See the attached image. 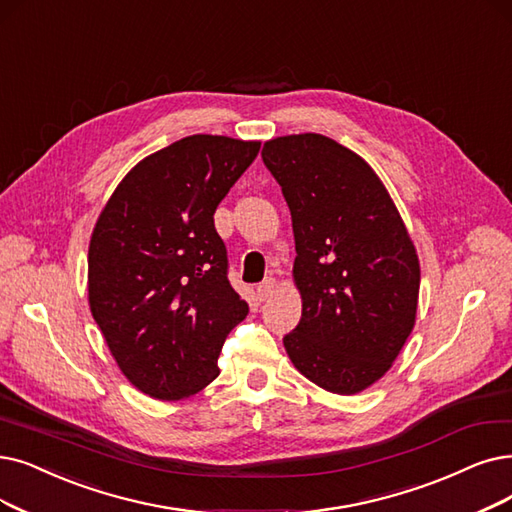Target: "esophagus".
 <instances>
[{
    "instance_id": "1",
    "label": "esophagus",
    "mask_w": 512,
    "mask_h": 512,
    "mask_svg": "<svg viewBox=\"0 0 512 512\" xmlns=\"http://www.w3.org/2000/svg\"><path fill=\"white\" fill-rule=\"evenodd\" d=\"M275 288H277V281L273 279V277H267L264 279L258 288H256V296H258V300H267V298H271L273 296V292H275Z\"/></svg>"
}]
</instances>
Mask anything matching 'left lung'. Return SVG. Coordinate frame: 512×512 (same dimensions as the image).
I'll return each instance as SVG.
<instances>
[{"label":"left lung","instance_id":"left-lung-1","mask_svg":"<svg viewBox=\"0 0 512 512\" xmlns=\"http://www.w3.org/2000/svg\"><path fill=\"white\" fill-rule=\"evenodd\" d=\"M292 212L296 330L283 338L296 370L338 395L378 382L412 334L420 260L370 163L323 134L264 142Z\"/></svg>","mask_w":512,"mask_h":512}]
</instances>
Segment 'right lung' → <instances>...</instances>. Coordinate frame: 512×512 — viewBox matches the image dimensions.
I'll list each match as a JSON object with an SVG mask.
<instances>
[{
	"mask_svg": "<svg viewBox=\"0 0 512 512\" xmlns=\"http://www.w3.org/2000/svg\"><path fill=\"white\" fill-rule=\"evenodd\" d=\"M260 151L258 140L193 134L124 176L88 250V302L119 370L159 401L187 399L218 374L248 302L227 279L218 203Z\"/></svg>",
	"mask_w": 512,
	"mask_h": 512,
	"instance_id": "1",
	"label": "right lung"
}]
</instances>
